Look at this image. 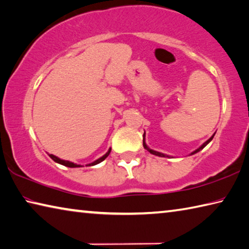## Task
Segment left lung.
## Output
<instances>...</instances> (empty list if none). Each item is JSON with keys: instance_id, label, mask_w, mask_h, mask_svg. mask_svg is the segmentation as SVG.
I'll return each mask as SVG.
<instances>
[{"instance_id": "8db88e82", "label": "left lung", "mask_w": 249, "mask_h": 249, "mask_svg": "<svg viewBox=\"0 0 249 249\" xmlns=\"http://www.w3.org/2000/svg\"><path fill=\"white\" fill-rule=\"evenodd\" d=\"M213 136H214V135H213ZM213 136H212L211 138H209V139H208V140H207V142H206L205 143H203V144H202V146H201L200 148H198V149H197V150H195V151H194V152L192 153V155H194V153H196V152H198V151H200V150H201V149H203V148H205V147L207 146V144H208V143H209V142H211V140H212V138H213ZM142 144H143V147H144V148H146V149H147V150H148L149 152H150V153H152V155H156V156H159V157H165V156L163 155V153H160V152L153 151V150H151V149H149V148H148V147L146 146V143H144V135H143V142H142Z\"/></svg>"}]
</instances>
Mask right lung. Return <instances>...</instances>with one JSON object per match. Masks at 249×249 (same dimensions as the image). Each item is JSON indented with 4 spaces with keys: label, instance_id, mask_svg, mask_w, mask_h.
Here are the masks:
<instances>
[{
    "label": "right lung",
    "instance_id": "right-lung-1",
    "mask_svg": "<svg viewBox=\"0 0 249 249\" xmlns=\"http://www.w3.org/2000/svg\"><path fill=\"white\" fill-rule=\"evenodd\" d=\"M110 152H111V149L109 151H107L105 156L103 157H101L100 159H98V160H96L94 162H92V163H90V164H87L88 166H90V165H96V164H98V163H100V162H102L103 160L106 159V158L110 155ZM50 156V158H51V159L53 160V161H55V162H57V163H60V164H63V165H65V166H69V168H79V164H75V163H73V162H70V161H66V160H62V159H60V158H57V157H55V156H53V155H49Z\"/></svg>",
    "mask_w": 249,
    "mask_h": 249
}]
</instances>
